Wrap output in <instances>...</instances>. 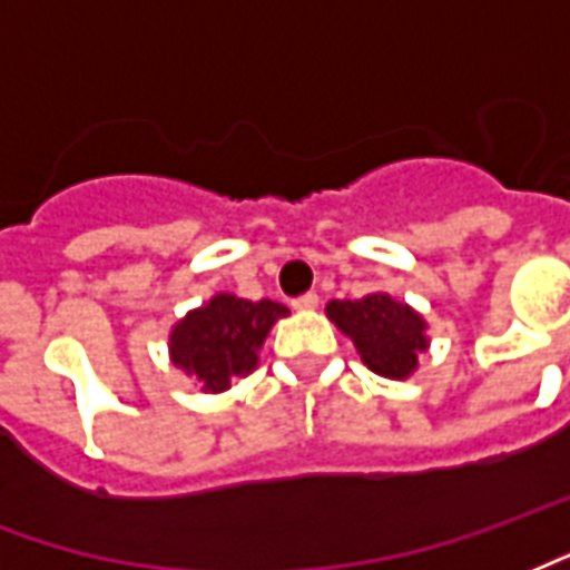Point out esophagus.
Returning <instances> with one entry per match:
<instances>
[{
    "label": "esophagus",
    "instance_id": "1",
    "mask_svg": "<svg viewBox=\"0 0 570 570\" xmlns=\"http://www.w3.org/2000/svg\"><path fill=\"white\" fill-rule=\"evenodd\" d=\"M317 305H320L317 293H305V296L293 298V307H296V311H314Z\"/></svg>",
    "mask_w": 570,
    "mask_h": 570
}]
</instances>
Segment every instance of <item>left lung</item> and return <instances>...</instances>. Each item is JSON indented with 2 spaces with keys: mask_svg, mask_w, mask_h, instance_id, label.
I'll use <instances>...</instances> for the list:
<instances>
[{
  "mask_svg": "<svg viewBox=\"0 0 570 570\" xmlns=\"http://www.w3.org/2000/svg\"><path fill=\"white\" fill-rule=\"evenodd\" d=\"M326 314L356 344L362 362L390 381L411 377L420 365L416 356L429 347L425 320L386 293H371L356 302L335 298L326 305Z\"/></svg>",
  "mask_w": 570,
  "mask_h": 570,
  "instance_id": "left-lung-1",
  "label": "left lung"
}]
</instances>
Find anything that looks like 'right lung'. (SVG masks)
Here are the masks:
<instances>
[{
	"instance_id": "1",
	"label": "right lung",
	"mask_w": 570,
	"mask_h": 570,
	"mask_svg": "<svg viewBox=\"0 0 570 570\" xmlns=\"http://www.w3.org/2000/svg\"><path fill=\"white\" fill-rule=\"evenodd\" d=\"M286 314V305L272 298L250 302L217 293L175 323L168 335V353L180 371L199 383L202 392H223L256 368L259 347L274 323Z\"/></svg>"
}]
</instances>
